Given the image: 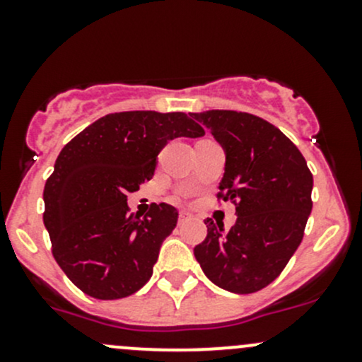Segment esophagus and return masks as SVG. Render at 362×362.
Here are the masks:
<instances>
[{
	"mask_svg": "<svg viewBox=\"0 0 362 362\" xmlns=\"http://www.w3.org/2000/svg\"><path fill=\"white\" fill-rule=\"evenodd\" d=\"M189 221V214H185V211H180V215H178V222L180 224H184V222Z\"/></svg>",
	"mask_w": 362,
	"mask_h": 362,
	"instance_id": "1",
	"label": "esophagus"
}]
</instances>
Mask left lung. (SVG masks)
<instances>
[{
  "label": "left lung",
  "instance_id": "obj_1",
  "mask_svg": "<svg viewBox=\"0 0 362 362\" xmlns=\"http://www.w3.org/2000/svg\"><path fill=\"white\" fill-rule=\"evenodd\" d=\"M226 152L217 198L235 203L236 222L206 218L194 247L203 273L221 289L250 294L282 273L299 247L312 211L313 177L298 147L273 124L245 112L191 113Z\"/></svg>",
  "mask_w": 362,
  "mask_h": 362
}]
</instances>
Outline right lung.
I'll list each match as a JSON object with an SVG mask.
<instances>
[{
    "mask_svg": "<svg viewBox=\"0 0 362 362\" xmlns=\"http://www.w3.org/2000/svg\"><path fill=\"white\" fill-rule=\"evenodd\" d=\"M204 131L182 112L108 113L64 145L43 189V224L66 276L96 299H120L152 276L178 221L171 204L129 214L127 192L154 175L164 145Z\"/></svg>",
    "mask_w": 362,
    "mask_h": 362,
    "instance_id": "add662e5",
    "label": "right lung"
}]
</instances>
